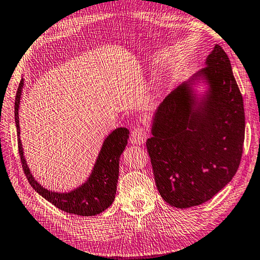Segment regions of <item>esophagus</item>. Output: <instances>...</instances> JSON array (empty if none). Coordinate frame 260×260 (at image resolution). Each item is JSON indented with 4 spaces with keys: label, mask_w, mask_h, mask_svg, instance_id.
<instances>
[{
    "label": "esophagus",
    "mask_w": 260,
    "mask_h": 260,
    "mask_svg": "<svg viewBox=\"0 0 260 260\" xmlns=\"http://www.w3.org/2000/svg\"><path fill=\"white\" fill-rule=\"evenodd\" d=\"M146 139H148V133H146L145 129L141 128V127H138V128H135L133 131V133H132L131 143L141 145L145 142Z\"/></svg>",
    "instance_id": "34e87169"
}]
</instances>
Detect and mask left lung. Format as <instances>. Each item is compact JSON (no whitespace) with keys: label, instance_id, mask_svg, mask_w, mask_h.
Masks as SVG:
<instances>
[{"label":"left lung","instance_id":"8db88e82","mask_svg":"<svg viewBox=\"0 0 260 260\" xmlns=\"http://www.w3.org/2000/svg\"><path fill=\"white\" fill-rule=\"evenodd\" d=\"M205 64L157 108L146 141L160 196L181 209L217 194L242 157L243 100L229 56L216 44Z\"/></svg>","mask_w":260,"mask_h":260}]
</instances>
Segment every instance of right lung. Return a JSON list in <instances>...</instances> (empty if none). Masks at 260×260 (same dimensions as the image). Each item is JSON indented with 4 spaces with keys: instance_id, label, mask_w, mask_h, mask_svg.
<instances>
[{
    "instance_id": "obj_1",
    "label": "right lung",
    "mask_w": 260,
    "mask_h": 260,
    "mask_svg": "<svg viewBox=\"0 0 260 260\" xmlns=\"http://www.w3.org/2000/svg\"><path fill=\"white\" fill-rule=\"evenodd\" d=\"M23 86H25V79L21 78L15 101V119L22 168L32 188L56 208L68 214L94 216L109 208L115 200L118 177H119V158L127 145L129 131L126 127H118L107 136L91 173L81 185L66 192L49 190L36 181L23 154L20 140V125H19V108H20Z\"/></svg>"
}]
</instances>
